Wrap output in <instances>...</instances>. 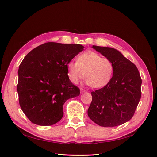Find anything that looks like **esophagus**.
<instances>
[{
    "label": "esophagus",
    "instance_id": "esophagus-1",
    "mask_svg": "<svg viewBox=\"0 0 157 157\" xmlns=\"http://www.w3.org/2000/svg\"><path fill=\"white\" fill-rule=\"evenodd\" d=\"M80 94H83L84 92H86V90H85L83 88H80Z\"/></svg>",
    "mask_w": 157,
    "mask_h": 157
}]
</instances>
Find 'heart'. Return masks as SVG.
<instances>
[{
	"label": "heart",
	"instance_id": "obj_1",
	"mask_svg": "<svg viewBox=\"0 0 157 157\" xmlns=\"http://www.w3.org/2000/svg\"><path fill=\"white\" fill-rule=\"evenodd\" d=\"M67 75L71 82L78 84L84 77L85 83L93 88L103 87L110 81L113 73V64L107 58H103L94 51L88 50L80 54L77 61L67 63Z\"/></svg>",
	"mask_w": 157,
	"mask_h": 157
}]
</instances>
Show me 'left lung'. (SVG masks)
Instances as JSON below:
<instances>
[{
    "label": "left lung",
    "mask_w": 157,
    "mask_h": 157,
    "mask_svg": "<svg viewBox=\"0 0 157 157\" xmlns=\"http://www.w3.org/2000/svg\"><path fill=\"white\" fill-rule=\"evenodd\" d=\"M92 48L110 59L114 69L110 81L92 92V101L88 115L99 126L121 125L134 116L140 100V74L136 66L117 50L98 46Z\"/></svg>",
    "instance_id": "obj_1"
}]
</instances>
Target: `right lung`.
Returning a JSON list of instances; mask_svg holds the SVG:
<instances>
[{
	"mask_svg": "<svg viewBox=\"0 0 157 157\" xmlns=\"http://www.w3.org/2000/svg\"><path fill=\"white\" fill-rule=\"evenodd\" d=\"M84 48L46 42L25 56L19 67L17 90L21 110L31 122L56 124L63 116L65 102L79 96L80 89L68 77L67 65Z\"/></svg>",
	"mask_w": 157,
	"mask_h": 157,
	"instance_id": "1",
	"label": "right lung"
}]
</instances>
